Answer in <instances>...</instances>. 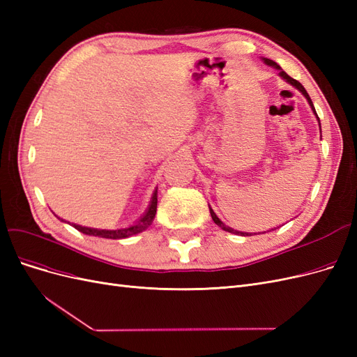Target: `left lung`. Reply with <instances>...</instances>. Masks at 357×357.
<instances>
[{
  "mask_svg": "<svg viewBox=\"0 0 357 357\" xmlns=\"http://www.w3.org/2000/svg\"><path fill=\"white\" fill-rule=\"evenodd\" d=\"M264 62L266 63V66H269V67H274V68H277L280 73V77H283L287 83H290L291 86H295V88L299 91V92H302V95H304L305 96V98H307V101H308V104H310V107H311V109H312V113H314L316 116H317V113H316V109H314V105H312V101H311V98H310V95L307 93V91H305V88H304V86H302L298 80H295V79H291L290 77V75L289 74H286L282 68H280V66H278V63L277 62H274V61H271V59H268V58H264ZM317 121H319V116H317ZM319 125H320V121H319ZM210 214H211V219L214 220V223L215 225H218V226H220V228L223 229V231H228V232H231V234H236V235H243V236H247V235H252V234H248V232H240V231H235V229H232V228H229V226H226L219 218H218V215H215V213L210 208ZM271 231H274V229H271ZM262 234H265V232H262Z\"/></svg>",
  "mask_w": 357,
  "mask_h": 357,
  "instance_id": "1",
  "label": "left lung"
}]
</instances>
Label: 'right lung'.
Listing matches in <instances>:
<instances>
[{
	"label": "right lung",
	"mask_w": 357,
	"mask_h": 357,
	"mask_svg": "<svg viewBox=\"0 0 357 357\" xmlns=\"http://www.w3.org/2000/svg\"><path fill=\"white\" fill-rule=\"evenodd\" d=\"M156 207H158V190L153 192L152 201H150V205L144 215L139 219L135 225L129 226V228H122V229H95V228H88V226H80L73 223V226L77 231L86 234V235H93V236H101V238H112V240H121V238H128V236L135 235L143 232L147 229L150 225H152L155 214H156Z\"/></svg>",
	"instance_id": "right-lung-1"
}]
</instances>
